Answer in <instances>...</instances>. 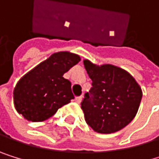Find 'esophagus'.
Segmentation results:
<instances>
[{
    "label": "esophagus",
    "instance_id": "esophagus-1",
    "mask_svg": "<svg viewBox=\"0 0 159 159\" xmlns=\"http://www.w3.org/2000/svg\"><path fill=\"white\" fill-rule=\"evenodd\" d=\"M75 101H76V103H80L81 101H82V96H76L75 97Z\"/></svg>",
    "mask_w": 159,
    "mask_h": 159
}]
</instances>
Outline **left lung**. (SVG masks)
<instances>
[{
  "label": "left lung",
  "instance_id": "left-lung-1",
  "mask_svg": "<svg viewBox=\"0 0 159 159\" xmlns=\"http://www.w3.org/2000/svg\"><path fill=\"white\" fill-rule=\"evenodd\" d=\"M91 88L81 102L87 124L100 134L120 131L135 116L142 98L134 77L112 65H93L84 61Z\"/></svg>",
  "mask_w": 159,
  "mask_h": 159
}]
</instances>
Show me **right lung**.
I'll return each instance as SVG.
<instances>
[{
    "label": "right lung",
    "instance_id": "obj_1",
    "mask_svg": "<svg viewBox=\"0 0 159 159\" xmlns=\"http://www.w3.org/2000/svg\"><path fill=\"white\" fill-rule=\"evenodd\" d=\"M79 61L76 54L57 52L26 73L14 89L16 111L32 122L47 120L55 114L74 99L71 84L63 75Z\"/></svg>",
    "mask_w": 159,
    "mask_h": 159
}]
</instances>
